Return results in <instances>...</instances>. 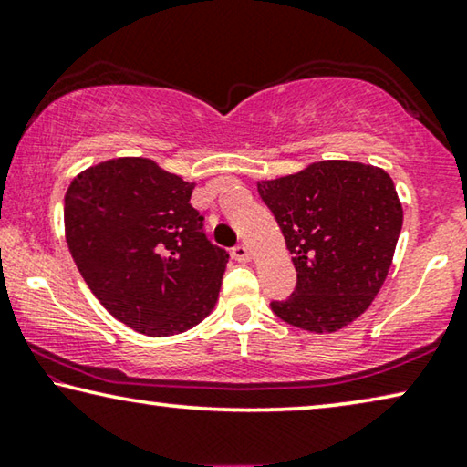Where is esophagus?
<instances>
[{
    "instance_id": "34e87169",
    "label": "esophagus",
    "mask_w": 467,
    "mask_h": 467,
    "mask_svg": "<svg viewBox=\"0 0 467 467\" xmlns=\"http://www.w3.org/2000/svg\"><path fill=\"white\" fill-rule=\"evenodd\" d=\"M233 257L236 262H249V257H252V252H249L247 245H236L233 249Z\"/></svg>"
}]
</instances>
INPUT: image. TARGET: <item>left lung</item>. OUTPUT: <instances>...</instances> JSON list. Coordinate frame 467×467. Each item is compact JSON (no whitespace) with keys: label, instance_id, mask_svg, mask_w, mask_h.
Wrapping results in <instances>:
<instances>
[{"label":"left lung","instance_id":"obj_1","mask_svg":"<svg viewBox=\"0 0 467 467\" xmlns=\"http://www.w3.org/2000/svg\"><path fill=\"white\" fill-rule=\"evenodd\" d=\"M257 192L275 213L297 270L294 294L270 304L275 315L310 333L357 321L386 281L402 228L389 173L329 159L260 180Z\"/></svg>","mask_w":467,"mask_h":467}]
</instances>
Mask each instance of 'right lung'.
Masks as SVG:
<instances>
[{"mask_svg":"<svg viewBox=\"0 0 467 467\" xmlns=\"http://www.w3.org/2000/svg\"><path fill=\"white\" fill-rule=\"evenodd\" d=\"M194 182L152 159L88 167L65 194V236L83 281L117 321L150 337L192 329L218 302L228 254L207 241Z\"/></svg>","mask_w":467,"mask_h":467,"instance_id":"right-lung-1","label":"right lung"}]
</instances>
